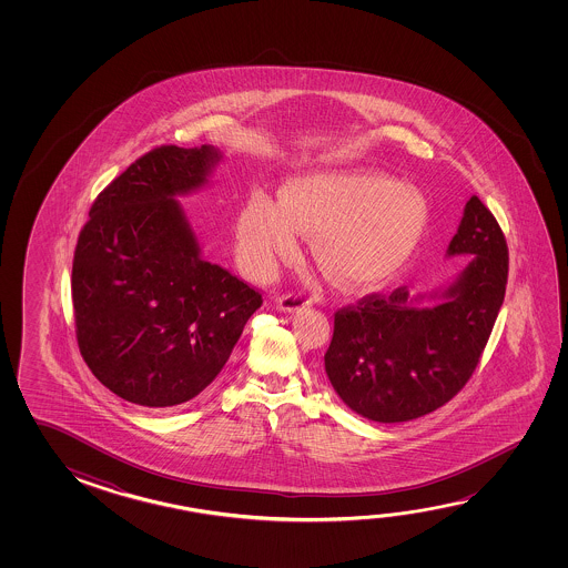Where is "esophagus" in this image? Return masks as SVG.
Returning <instances> with one entry per match:
<instances>
[{
	"mask_svg": "<svg viewBox=\"0 0 568 568\" xmlns=\"http://www.w3.org/2000/svg\"><path fill=\"white\" fill-rule=\"evenodd\" d=\"M308 307H311V301L303 297V295H283V297L277 298V308L281 313H287V315Z\"/></svg>",
	"mask_w": 568,
	"mask_h": 568,
	"instance_id": "34e87169",
	"label": "esophagus"
}]
</instances>
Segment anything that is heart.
I'll return each mask as SVG.
<instances>
[{
    "mask_svg": "<svg viewBox=\"0 0 568 568\" xmlns=\"http://www.w3.org/2000/svg\"><path fill=\"white\" fill-rule=\"evenodd\" d=\"M418 187L376 168L321 170L288 180L280 202L253 192L235 217V255L253 277L267 280L295 257L301 233L315 232L313 253L346 288H374L414 255L428 227Z\"/></svg>",
    "mask_w": 568,
    "mask_h": 568,
    "instance_id": "1",
    "label": "heart"
}]
</instances>
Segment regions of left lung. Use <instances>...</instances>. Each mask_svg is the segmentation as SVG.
<instances>
[{
  "instance_id": "obj_1",
  "label": "left lung",
  "mask_w": 568,
  "mask_h": 568,
  "mask_svg": "<svg viewBox=\"0 0 568 568\" xmlns=\"http://www.w3.org/2000/svg\"><path fill=\"white\" fill-rule=\"evenodd\" d=\"M454 255H467V263L447 287L416 297L398 287L336 313L326 376L363 418L394 424L426 416L474 374L509 271L505 235L477 195L447 245V257Z\"/></svg>"
}]
</instances>
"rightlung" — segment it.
I'll return each instance as SVG.
<instances>
[{
  "mask_svg": "<svg viewBox=\"0 0 568 568\" xmlns=\"http://www.w3.org/2000/svg\"><path fill=\"white\" fill-rule=\"evenodd\" d=\"M220 150L160 146L97 195L77 242V343L122 400L168 408L222 373L261 295L202 257L178 195L210 182Z\"/></svg>",
  "mask_w": 568,
  "mask_h": 568,
  "instance_id": "obj_1",
  "label": "right lung"
}]
</instances>
